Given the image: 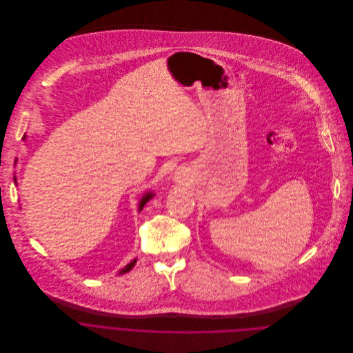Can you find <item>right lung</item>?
<instances>
[{
  "label": "right lung",
  "instance_id": "obj_1",
  "mask_svg": "<svg viewBox=\"0 0 353 353\" xmlns=\"http://www.w3.org/2000/svg\"><path fill=\"white\" fill-rule=\"evenodd\" d=\"M25 139H26V136H23V140H25ZM15 163H17V161H15ZM14 181H15V183H17V176H14ZM153 196H154V193H153V192H148V193H145V194H143V197L140 199V203H139V211H142V208L145 207V204H146V203H148ZM134 264H136V259H134L133 261H130L129 264H126L122 270H119V275H121V274H125V272H128V271H130V270H132V267H133Z\"/></svg>",
  "mask_w": 353,
  "mask_h": 353
}]
</instances>
